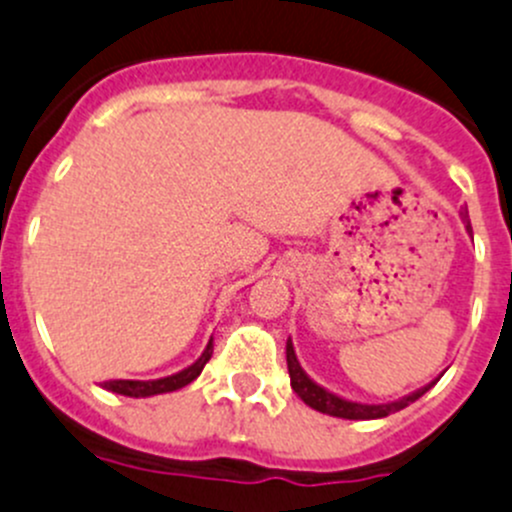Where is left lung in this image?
Wrapping results in <instances>:
<instances>
[{
  "label": "left lung",
  "instance_id": "8db88e82",
  "mask_svg": "<svg viewBox=\"0 0 512 512\" xmlns=\"http://www.w3.org/2000/svg\"><path fill=\"white\" fill-rule=\"evenodd\" d=\"M460 219H463L465 231H468V234H473V231H470L468 211H463V214H460ZM286 363H288V376H291V388L298 393V398H301L306 406H311L313 411H318V413H326V416L346 418V421H376V418H386V416H391V413L403 411V408L411 406V403H416L423 393H428L430 388L440 381V376H438L435 381H430L428 386L418 388V391L408 393V396L398 398V401H391V403H358V401H348V398L336 396V393H331V391H326L323 386H318V383L313 381L306 371H303L301 363H298L291 338L286 341Z\"/></svg>",
  "mask_w": 512,
  "mask_h": 512
}]
</instances>
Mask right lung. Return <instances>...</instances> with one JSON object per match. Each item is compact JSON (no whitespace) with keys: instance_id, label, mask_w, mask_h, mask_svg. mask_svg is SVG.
Returning a JSON list of instances; mask_svg holds the SVG:
<instances>
[{"instance_id":"add662e5","label":"right lung","mask_w":512,"mask_h":512,"mask_svg":"<svg viewBox=\"0 0 512 512\" xmlns=\"http://www.w3.org/2000/svg\"><path fill=\"white\" fill-rule=\"evenodd\" d=\"M211 353H214V338H209L204 353H201V356L196 358L189 368L174 373V376L156 378V381H106L104 388L106 391L119 393V396H129V398H149V396H159V393L179 391V388L189 386L191 381H196V378L201 376L204 366L209 363Z\"/></svg>"}]
</instances>
